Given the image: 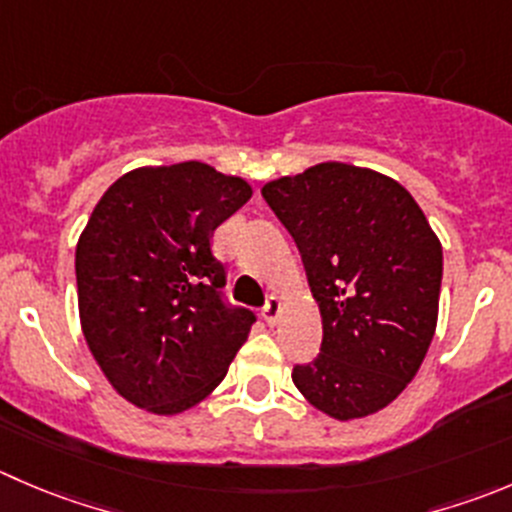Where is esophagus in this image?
<instances>
[{"instance_id": "34e87169", "label": "esophagus", "mask_w": 512, "mask_h": 512, "mask_svg": "<svg viewBox=\"0 0 512 512\" xmlns=\"http://www.w3.org/2000/svg\"><path fill=\"white\" fill-rule=\"evenodd\" d=\"M280 312H282V302H280V297H267V302H265V307H262V317H265L267 322H270V325H275L277 322V317H280Z\"/></svg>"}]
</instances>
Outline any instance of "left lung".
Returning a JSON list of instances; mask_svg holds the SVG:
<instances>
[{
    "mask_svg": "<svg viewBox=\"0 0 512 512\" xmlns=\"http://www.w3.org/2000/svg\"><path fill=\"white\" fill-rule=\"evenodd\" d=\"M305 262L322 315L320 355L292 382L337 420L393 403L420 370L438 322L443 247L403 185L322 162L262 187Z\"/></svg>",
    "mask_w": 512,
    "mask_h": 512,
    "instance_id": "8db88e82",
    "label": "left lung"
}]
</instances>
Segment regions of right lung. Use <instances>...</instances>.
Here are the masks:
<instances>
[{
	"mask_svg": "<svg viewBox=\"0 0 512 512\" xmlns=\"http://www.w3.org/2000/svg\"><path fill=\"white\" fill-rule=\"evenodd\" d=\"M252 197L202 162L119 177L77 242L82 332L122 398L175 415L227 375L257 315L225 297L212 235Z\"/></svg>",
	"mask_w": 512,
	"mask_h": 512,
	"instance_id": "obj_1",
	"label": "right lung"
}]
</instances>
